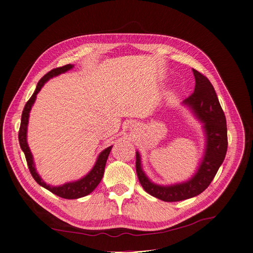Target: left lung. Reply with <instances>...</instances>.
I'll list each match as a JSON object with an SVG mask.
<instances>
[{"mask_svg": "<svg viewBox=\"0 0 253 253\" xmlns=\"http://www.w3.org/2000/svg\"><path fill=\"white\" fill-rule=\"evenodd\" d=\"M196 85L194 93L182 102L202 124L205 150L196 172L186 181L158 185L142 169L141 155L136 151V172L142 188L149 195L165 201L177 202L194 198L209 187L227 152V125L224 112L210 81L193 68Z\"/></svg>", "mask_w": 253, "mask_h": 253, "instance_id": "left-lung-1", "label": "left lung"}]
</instances>
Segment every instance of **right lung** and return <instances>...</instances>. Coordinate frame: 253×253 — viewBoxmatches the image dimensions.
I'll use <instances>...</instances> for the list:
<instances>
[{
	"instance_id": "obj_1",
	"label": "right lung",
	"mask_w": 253,
	"mask_h": 253,
	"mask_svg": "<svg viewBox=\"0 0 253 253\" xmlns=\"http://www.w3.org/2000/svg\"><path fill=\"white\" fill-rule=\"evenodd\" d=\"M74 66H75L74 64H66L64 66L54 68V70L50 71L48 74L45 75L38 82L35 91L33 93L32 97L29 99V101L26 103V105L24 107V110H23L22 118H21V125H20V130H19V136H18L19 137L20 147L25 154V157H26V160H27V165H28L29 170H30L33 178L36 180V182L38 183L39 186L45 188L46 190H48L49 192L53 193L54 195H56L60 198H63V199L83 198V197L87 196L88 194H90L98 187L100 181L103 178L107 159H108V156H109V154L111 152V149L113 147V145L109 146V147H107L106 149H104L103 151L100 152L93 169H91L84 176H83L82 178H80L78 180L65 182V183H63V185H60V186L48 185V183H46L42 179V177L39 175V173L36 170L34 158H33V155L31 153V150L29 148L28 142H27V128H28L30 111H31V109H32V107L35 103L37 94L39 93L40 89L44 85V84L48 82L50 79H52L54 77H57L61 74L66 73L67 71L72 70Z\"/></svg>"
}]
</instances>
